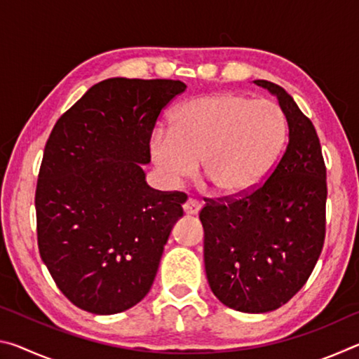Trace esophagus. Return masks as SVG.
I'll return each mask as SVG.
<instances>
[{"instance_id": "1", "label": "esophagus", "mask_w": 359, "mask_h": 359, "mask_svg": "<svg viewBox=\"0 0 359 359\" xmlns=\"http://www.w3.org/2000/svg\"><path fill=\"white\" fill-rule=\"evenodd\" d=\"M182 208H184V212H185L187 215H196L198 212H199V209H201V204H199L198 199L188 198L187 201L184 203V205H182Z\"/></svg>"}]
</instances>
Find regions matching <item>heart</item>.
<instances>
[{
	"instance_id": "b5f03b06",
	"label": "heart",
	"mask_w": 359,
	"mask_h": 359,
	"mask_svg": "<svg viewBox=\"0 0 359 359\" xmlns=\"http://www.w3.org/2000/svg\"><path fill=\"white\" fill-rule=\"evenodd\" d=\"M287 137L282 109L267 100L226 92L188 100L175 109L171 128H156L149 154L169 184L199 175L224 196L257 187Z\"/></svg>"
}]
</instances>
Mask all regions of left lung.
<instances>
[{
	"mask_svg": "<svg viewBox=\"0 0 359 359\" xmlns=\"http://www.w3.org/2000/svg\"><path fill=\"white\" fill-rule=\"evenodd\" d=\"M274 93L288 121V144L266 182L242 194L205 198L204 264L224 306L264 313L299 291L323 250L326 166L315 126L280 85Z\"/></svg>",
	"mask_w": 359,
	"mask_h": 359,
	"instance_id": "8db88e82",
	"label": "left lung"
}]
</instances>
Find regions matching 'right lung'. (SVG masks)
I'll return each instance as SVG.
<instances>
[{"label":"right lung","mask_w":359,"mask_h":359,"mask_svg":"<svg viewBox=\"0 0 359 359\" xmlns=\"http://www.w3.org/2000/svg\"><path fill=\"white\" fill-rule=\"evenodd\" d=\"M187 85L106 79L57 120L36 184L39 255L82 311L123 312L144 299L185 193L145 184L156 120Z\"/></svg>","instance_id":"right-lung-1"}]
</instances>
